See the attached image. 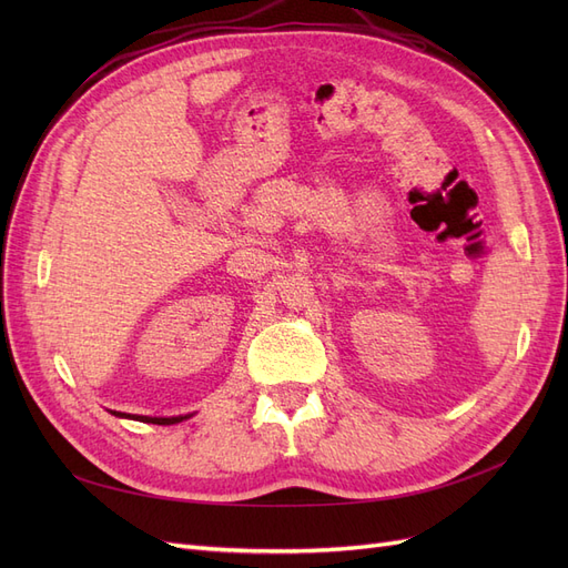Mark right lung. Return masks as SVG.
<instances>
[{
    "mask_svg": "<svg viewBox=\"0 0 568 568\" xmlns=\"http://www.w3.org/2000/svg\"><path fill=\"white\" fill-rule=\"evenodd\" d=\"M115 417H130V415H125V412H113ZM130 419H136V422H144V424H163V426H168V424H178V422H182V419H189V415H184V417H142V415H134V417H130Z\"/></svg>",
    "mask_w": 568,
    "mask_h": 568,
    "instance_id": "obj_1",
    "label": "right lung"
}]
</instances>
